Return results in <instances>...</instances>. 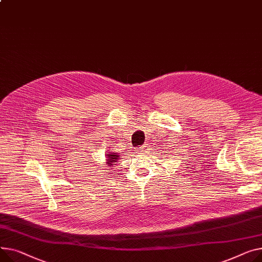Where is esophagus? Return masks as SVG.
Wrapping results in <instances>:
<instances>
[{
	"label": "esophagus",
	"instance_id": "obj_1",
	"mask_svg": "<svg viewBox=\"0 0 262 262\" xmlns=\"http://www.w3.org/2000/svg\"><path fill=\"white\" fill-rule=\"evenodd\" d=\"M146 147H147V146H146V145H143V146H142V147H141V148H140V149H141V150H143V151H144V149H146Z\"/></svg>",
	"mask_w": 262,
	"mask_h": 262
}]
</instances>
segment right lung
<instances>
[{"mask_svg": "<svg viewBox=\"0 0 262 262\" xmlns=\"http://www.w3.org/2000/svg\"><path fill=\"white\" fill-rule=\"evenodd\" d=\"M106 156H107L106 157V158H107V165H111V166H113V164L118 160V158L120 157L117 152H113V151L107 154Z\"/></svg>", "mask_w": 262, "mask_h": 262, "instance_id": "1", "label": "right lung"}]
</instances>
